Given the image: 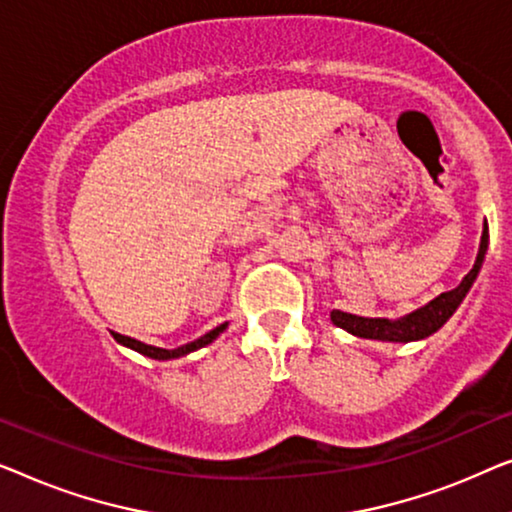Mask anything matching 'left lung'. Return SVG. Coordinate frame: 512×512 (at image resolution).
<instances>
[{
  "instance_id": "8db88e82",
  "label": "left lung",
  "mask_w": 512,
  "mask_h": 512,
  "mask_svg": "<svg viewBox=\"0 0 512 512\" xmlns=\"http://www.w3.org/2000/svg\"><path fill=\"white\" fill-rule=\"evenodd\" d=\"M487 246H489V229L487 222L482 227V236H480V248H478V257H475L473 269L466 273L462 283H459L455 290L438 294L436 299H431L429 304H424L417 311L403 315V318L390 320V318H362V315H352V313H343V311H331V322L336 327H341L348 331L352 336L359 338H373V341H387V343H410V341H422L431 334H436L445 322H448L455 311L462 304L466 294L478 278V273L482 269V262H485L487 255Z\"/></svg>"
}]
</instances>
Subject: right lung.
Segmentation results:
<instances>
[{
    "label": "right lung",
    "mask_w": 512,
    "mask_h": 512,
    "mask_svg": "<svg viewBox=\"0 0 512 512\" xmlns=\"http://www.w3.org/2000/svg\"><path fill=\"white\" fill-rule=\"evenodd\" d=\"M227 325H229V322H222L220 327H215V329L208 331V334L199 336L197 341H190V343H185V345H181V348H174V350L155 348V345L141 343V341H136V338H129V336H122V334H113V338H115V341H118L120 345H125V348L136 350V352H139V355H146V357H150V359H160V362H167V359H178V357L190 355V352L199 350V348H206L208 343H213L215 338H218V336L222 334V331L227 329Z\"/></svg>",
    "instance_id": "add662e5"
}]
</instances>
